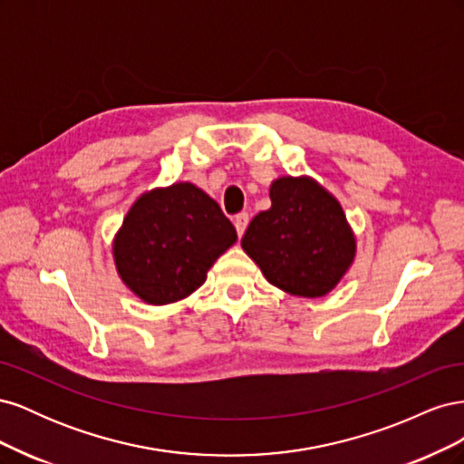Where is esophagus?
<instances>
[{"label":"esophagus","instance_id":"esophagus-1","mask_svg":"<svg viewBox=\"0 0 464 464\" xmlns=\"http://www.w3.org/2000/svg\"><path fill=\"white\" fill-rule=\"evenodd\" d=\"M247 222H249V215L247 213H240V215H236L234 217V227H236V232H237V236H244V232H246V228H247Z\"/></svg>","mask_w":464,"mask_h":464}]
</instances>
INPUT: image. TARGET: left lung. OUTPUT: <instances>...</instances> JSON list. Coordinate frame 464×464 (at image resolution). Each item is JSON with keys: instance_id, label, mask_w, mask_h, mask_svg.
<instances>
[{"instance_id": "left-lung-1", "label": "left lung", "mask_w": 464, "mask_h": 464, "mask_svg": "<svg viewBox=\"0 0 464 464\" xmlns=\"http://www.w3.org/2000/svg\"><path fill=\"white\" fill-rule=\"evenodd\" d=\"M242 247L276 288L304 298L331 292L353 265L356 240L343 207L310 178H278Z\"/></svg>"}]
</instances>
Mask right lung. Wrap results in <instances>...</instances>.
I'll return each mask as SVG.
<instances>
[{
  "instance_id": "right-lung-1",
  "label": "right lung",
  "mask_w": 464,
  "mask_h": 464,
  "mask_svg": "<svg viewBox=\"0 0 464 464\" xmlns=\"http://www.w3.org/2000/svg\"><path fill=\"white\" fill-rule=\"evenodd\" d=\"M236 237L218 203L181 181L135 201L114 240V259L130 290L147 304L164 305L198 290Z\"/></svg>"
}]
</instances>
